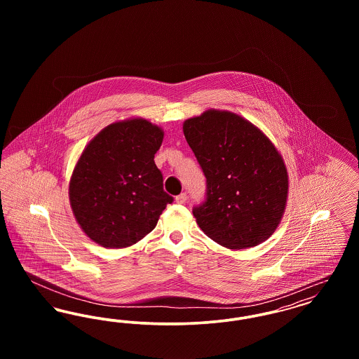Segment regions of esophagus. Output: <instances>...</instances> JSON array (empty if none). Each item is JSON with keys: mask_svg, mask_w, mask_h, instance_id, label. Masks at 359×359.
<instances>
[{"mask_svg": "<svg viewBox=\"0 0 359 359\" xmlns=\"http://www.w3.org/2000/svg\"><path fill=\"white\" fill-rule=\"evenodd\" d=\"M176 202H177V203H180V205L186 203V202H187V194H184V192H183V194L177 195V196H176Z\"/></svg>", "mask_w": 359, "mask_h": 359, "instance_id": "34e87169", "label": "esophagus"}]
</instances>
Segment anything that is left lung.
<instances>
[{"label": "left lung", "mask_w": 359, "mask_h": 359, "mask_svg": "<svg viewBox=\"0 0 359 359\" xmlns=\"http://www.w3.org/2000/svg\"><path fill=\"white\" fill-rule=\"evenodd\" d=\"M183 132L207 179L205 203L192 210L205 236L233 250L269 238L288 199V172L273 142L252 122L217 109L184 121Z\"/></svg>", "instance_id": "8db88e82"}]
</instances>
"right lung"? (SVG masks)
I'll return each mask as SVG.
<instances>
[{
    "instance_id": "1",
    "label": "right lung",
    "mask_w": 359,
    "mask_h": 359,
    "mask_svg": "<svg viewBox=\"0 0 359 359\" xmlns=\"http://www.w3.org/2000/svg\"><path fill=\"white\" fill-rule=\"evenodd\" d=\"M164 130L144 118L117 121L94 137L69 179V205L86 236L109 249L149 234L173 202L154 164Z\"/></svg>"
}]
</instances>
